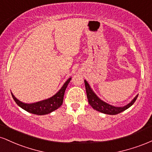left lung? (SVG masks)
<instances>
[{"instance_id":"left-lung-1","label":"left lung","mask_w":152,"mask_h":152,"mask_svg":"<svg viewBox=\"0 0 152 152\" xmlns=\"http://www.w3.org/2000/svg\"><path fill=\"white\" fill-rule=\"evenodd\" d=\"M85 83V87H86V95L87 98H88V102L89 104L91 106V107L94 109L96 110V111H100V112L104 113L106 114H110V115H116L119 114V113L122 112V111H125V110L129 109L130 106H132L134 104V103L137 100L138 95L134 98L133 100L129 104L127 105L122 106V107H116V106H111L110 104H106V102H103L94 93L93 91L90 88L89 84L87 83L86 80H84Z\"/></svg>"}]
</instances>
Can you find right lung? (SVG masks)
<instances>
[{
  "label": "right lung",
  "mask_w": 152,
  "mask_h": 152,
  "mask_svg": "<svg viewBox=\"0 0 152 152\" xmlns=\"http://www.w3.org/2000/svg\"><path fill=\"white\" fill-rule=\"evenodd\" d=\"M71 78H69L66 82L62 86V88L58 91L57 94H56L51 98H49L46 100L41 101L36 103H33V104H24L20 101L18 100L11 93L13 99H14L18 105L21 107L23 109L26 110L28 112L31 113V114L36 115H45L48 114L52 111H55L58 109L63 104V100H64V96L66 87L70 82Z\"/></svg>",
  "instance_id": "add662e5"
}]
</instances>
